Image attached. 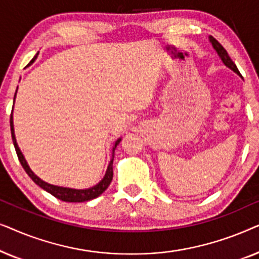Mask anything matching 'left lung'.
I'll use <instances>...</instances> for the list:
<instances>
[{
	"mask_svg": "<svg viewBox=\"0 0 259 259\" xmlns=\"http://www.w3.org/2000/svg\"><path fill=\"white\" fill-rule=\"evenodd\" d=\"M208 38H210V42L212 44V46H213L214 51L217 52V54L219 55V58L222 59V61L224 62V65H225L226 67H229L230 69H232L235 73L238 74V75H240L238 68H237V66L235 65V62H233L232 60H231V58H230L229 54H228V52L225 51L224 47H223V46H222L221 44H219V42H218L217 40H215L214 37L210 36Z\"/></svg>",
	"mask_w": 259,
	"mask_h": 259,
	"instance_id": "1",
	"label": "left lung"
}]
</instances>
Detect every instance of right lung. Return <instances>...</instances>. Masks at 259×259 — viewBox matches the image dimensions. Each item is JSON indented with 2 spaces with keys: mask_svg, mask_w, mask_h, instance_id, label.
I'll return each mask as SVG.
<instances>
[{
  "mask_svg": "<svg viewBox=\"0 0 259 259\" xmlns=\"http://www.w3.org/2000/svg\"><path fill=\"white\" fill-rule=\"evenodd\" d=\"M38 53L36 55L34 56V59L31 60L30 62H34V60L37 58ZM17 92V90H16ZM16 92H15V95H14V101H15V97H16ZM10 130H12V138H13V143H14V147H15V151H16V154L17 157H19V160L21 162V165H22V167L24 168V171L27 172V175L30 177L31 180L41 187V189H44L45 191H47L48 193H51L52 196H54L55 198H58V199L62 200V201H67V203H82V201H88V200H92L94 199V198H97L100 196L101 193H104L106 190H107V187L109 186V184H111L112 179H113V159H114V151L116 146H118L120 141H121V138H119L118 140L115 141L114 146H113V150H112V159L111 161H109L108 164V167H107V171L105 173V177L102 178L100 182H99L97 185L93 186V187H90V189H84V190H76V189H69V187H62V186H55V185H52V184H48L44 182V180L38 178V177L35 175V173L31 171L29 165L27 164L26 159H24L22 152L19 148V145L16 143V138H15V132H14V122H13V112L12 114H10Z\"/></svg>",
  "mask_w": 259,
  "mask_h": 259,
  "instance_id": "obj_1",
  "label": "right lung"
}]
</instances>
